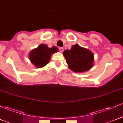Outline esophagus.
<instances>
[{"mask_svg":"<svg viewBox=\"0 0 123 123\" xmlns=\"http://www.w3.org/2000/svg\"><path fill=\"white\" fill-rule=\"evenodd\" d=\"M64 48H63V47H60V48H59V51H60L61 52H62L63 51H64Z\"/></svg>","mask_w":123,"mask_h":123,"instance_id":"esophagus-1","label":"esophagus"}]
</instances>
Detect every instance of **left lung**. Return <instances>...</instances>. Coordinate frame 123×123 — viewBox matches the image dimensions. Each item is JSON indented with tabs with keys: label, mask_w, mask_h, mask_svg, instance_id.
I'll use <instances>...</instances> for the list:
<instances>
[{
	"label": "left lung",
	"mask_w": 123,
	"mask_h": 123,
	"mask_svg": "<svg viewBox=\"0 0 123 123\" xmlns=\"http://www.w3.org/2000/svg\"><path fill=\"white\" fill-rule=\"evenodd\" d=\"M63 55L69 68L73 72H86L93 66L94 54L93 52L78 44L73 45L71 49L65 50Z\"/></svg>",
	"instance_id": "obj_1"
}]
</instances>
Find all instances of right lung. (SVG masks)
<instances>
[{
  "instance_id": "add662e5",
  "label": "right lung",
  "mask_w": 123,
  "mask_h": 123,
  "mask_svg": "<svg viewBox=\"0 0 123 123\" xmlns=\"http://www.w3.org/2000/svg\"><path fill=\"white\" fill-rule=\"evenodd\" d=\"M58 51V48L56 47L49 48L45 44H42L30 51L29 58L36 68H41L49 62L51 55Z\"/></svg>"
}]
</instances>
